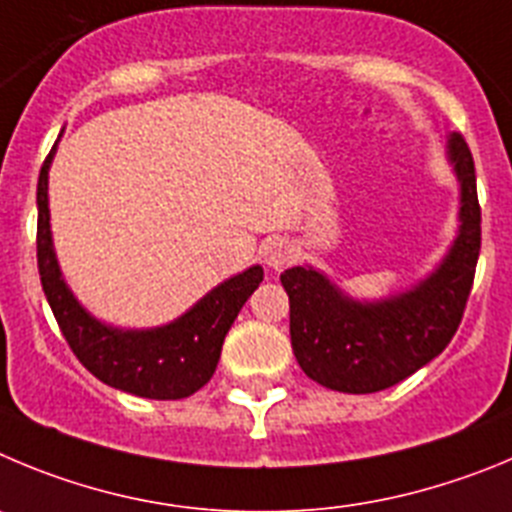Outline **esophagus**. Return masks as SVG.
<instances>
[{
	"mask_svg": "<svg viewBox=\"0 0 512 512\" xmlns=\"http://www.w3.org/2000/svg\"><path fill=\"white\" fill-rule=\"evenodd\" d=\"M260 255H262V262H265L267 267H275V270H278V267H283L285 262H288L290 247L285 239L273 237V239H267L265 245H262Z\"/></svg>",
	"mask_w": 512,
	"mask_h": 512,
	"instance_id": "34e87169",
	"label": "esophagus"
}]
</instances>
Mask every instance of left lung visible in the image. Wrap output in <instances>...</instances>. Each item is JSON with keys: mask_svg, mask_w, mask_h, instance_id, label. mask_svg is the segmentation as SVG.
I'll return each instance as SVG.
<instances>
[{"mask_svg": "<svg viewBox=\"0 0 512 512\" xmlns=\"http://www.w3.org/2000/svg\"><path fill=\"white\" fill-rule=\"evenodd\" d=\"M446 160L459 181V227L439 265L411 288L354 298L324 270L288 267L290 344L311 380L339 393H377L444 352L462 321L480 257V201L474 160L462 135L446 137Z\"/></svg>", "mask_w": 512, "mask_h": 512, "instance_id": "8db88e82", "label": "left lung"}]
</instances>
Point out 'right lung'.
<instances>
[{
    "label": "right lung",
    "instance_id": "1",
    "mask_svg": "<svg viewBox=\"0 0 512 512\" xmlns=\"http://www.w3.org/2000/svg\"><path fill=\"white\" fill-rule=\"evenodd\" d=\"M61 140V137H58ZM58 142L38 178V267L40 283L66 342L81 365L109 388L153 400L188 398L214 375L229 326L262 283V267L232 275L178 319L150 329H122L86 311L68 288L53 247L48 173Z\"/></svg>",
    "mask_w": 512,
    "mask_h": 512
}]
</instances>
